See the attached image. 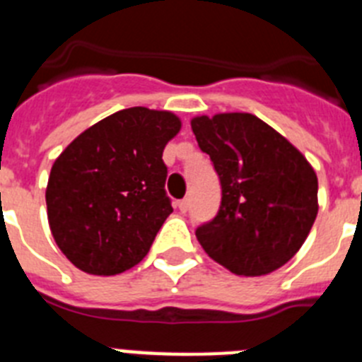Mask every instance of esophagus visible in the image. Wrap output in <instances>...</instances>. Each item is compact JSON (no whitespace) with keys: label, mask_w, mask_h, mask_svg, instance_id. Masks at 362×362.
Masks as SVG:
<instances>
[{"label":"esophagus","mask_w":362,"mask_h":362,"mask_svg":"<svg viewBox=\"0 0 362 362\" xmlns=\"http://www.w3.org/2000/svg\"><path fill=\"white\" fill-rule=\"evenodd\" d=\"M188 206H190V201H188V199H181V201H177V209H179V212H181V214L187 212Z\"/></svg>","instance_id":"esophagus-1"}]
</instances>
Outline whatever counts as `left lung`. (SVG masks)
Masks as SVG:
<instances>
[{
	"label": "left lung",
	"instance_id": "left-lung-1",
	"mask_svg": "<svg viewBox=\"0 0 362 362\" xmlns=\"http://www.w3.org/2000/svg\"><path fill=\"white\" fill-rule=\"evenodd\" d=\"M197 145L221 181V206L196 230L203 250L235 276H267L299 252L317 217V175L270 124L246 112L197 116Z\"/></svg>",
	"mask_w": 362,
	"mask_h": 362
}]
</instances>
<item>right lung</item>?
<instances>
[{"label":"right lung","mask_w":362,"mask_h":362,"mask_svg":"<svg viewBox=\"0 0 362 362\" xmlns=\"http://www.w3.org/2000/svg\"><path fill=\"white\" fill-rule=\"evenodd\" d=\"M179 130L172 112L124 108L59 153L45 199L54 241L74 267L116 276L148 254L172 214L163 150Z\"/></svg>","instance_id":"right-lung-1"}]
</instances>
